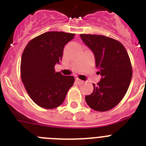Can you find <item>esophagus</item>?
I'll list each match as a JSON object with an SVG mask.
<instances>
[{
	"label": "esophagus",
	"instance_id": "34e87169",
	"mask_svg": "<svg viewBox=\"0 0 146 146\" xmlns=\"http://www.w3.org/2000/svg\"><path fill=\"white\" fill-rule=\"evenodd\" d=\"M76 80H77V83H78V84H82V83L84 82V81L78 79V78H77V79H76Z\"/></svg>",
	"mask_w": 146,
	"mask_h": 146
}]
</instances>
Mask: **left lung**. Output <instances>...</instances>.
Returning <instances> with one entry per match:
<instances>
[{
  "instance_id": "obj_1",
  "label": "left lung",
  "mask_w": 146,
  "mask_h": 146,
  "mask_svg": "<svg viewBox=\"0 0 146 146\" xmlns=\"http://www.w3.org/2000/svg\"><path fill=\"white\" fill-rule=\"evenodd\" d=\"M80 38L93 52L98 74L102 78L94 91L86 96L88 105L94 110L108 111L125 96L132 77L129 57L121 42L102 35L80 34Z\"/></svg>"
}]
</instances>
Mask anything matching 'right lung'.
Instances as JSON below:
<instances>
[{
  "label": "right lung",
  "mask_w": 146,
  "mask_h": 146,
  "mask_svg": "<svg viewBox=\"0 0 146 146\" xmlns=\"http://www.w3.org/2000/svg\"><path fill=\"white\" fill-rule=\"evenodd\" d=\"M74 33L50 31L30 41L23 51L20 65L22 81L30 97L38 106L53 109L64 102L74 77L55 72L64 48Z\"/></svg>",
  "instance_id": "obj_1"
}]
</instances>
